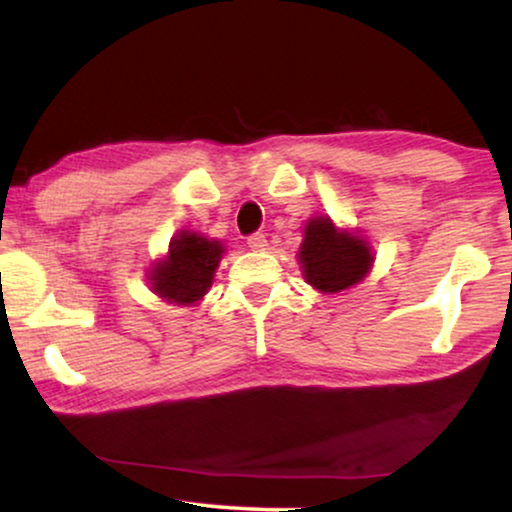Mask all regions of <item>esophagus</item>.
Returning <instances> with one entry per match:
<instances>
[{"label": "esophagus", "instance_id": "34e87169", "mask_svg": "<svg viewBox=\"0 0 512 512\" xmlns=\"http://www.w3.org/2000/svg\"><path fill=\"white\" fill-rule=\"evenodd\" d=\"M247 244H249V247L254 249V251H263L265 247H268V240H265L263 233H256V235L249 237Z\"/></svg>", "mask_w": 512, "mask_h": 512}]
</instances>
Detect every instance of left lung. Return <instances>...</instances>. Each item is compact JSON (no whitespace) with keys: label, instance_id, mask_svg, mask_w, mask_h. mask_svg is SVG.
Returning a JSON list of instances; mask_svg holds the SVG:
<instances>
[{"label":"left lung","instance_id":"1","mask_svg":"<svg viewBox=\"0 0 512 512\" xmlns=\"http://www.w3.org/2000/svg\"><path fill=\"white\" fill-rule=\"evenodd\" d=\"M298 263L312 289L319 293H340L368 277L375 254L359 230L338 228L331 216L321 214L305 223Z\"/></svg>","mask_w":512,"mask_h":512}]
</instances>
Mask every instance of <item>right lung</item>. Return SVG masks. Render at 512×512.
<instances>
[{
	"label": "right lung",
	"mask_w": 512,
	"mask_h": 512,
	"mask_svg": "<svg viewBox=\"0 0 512 512\" xmlns=\"http://www.w3.org/2000/svg\"><path fill=\"white\" fill-rule=\"evenodd\" d=\"M226 254L221 240L179 230L163 258L151 263L149 286L170 305H198L212 289L214 272Z\"/></svg>",
	"instance_id": "1"
}]
</instances>
